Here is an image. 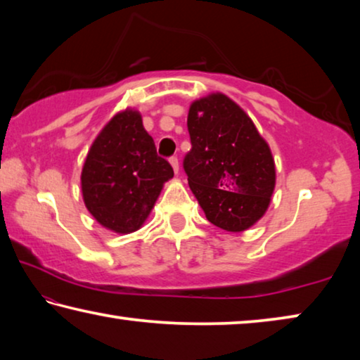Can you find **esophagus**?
I'll return each mask as SVG.
<instances>
[{"instance_id": "34e87169", "label": "esophagus", "mask_w": 360, "mask_h": 360, "mask_svg": "<svg viewBox=\"0 0 360 360\" xmlns=\"http://www.w3.org/2000/svg\"><path fill=\"white\" fill-rule=\"evenodd\" d=\"M169 163H172L174 173H178L179 172V160H178V157H169Z\"/></svg>"}]
</instances>
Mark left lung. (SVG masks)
Wrapping results in <instances>:
<instances>
[{"label": "left lung", "instance_id": "8db88e82", "mask_svg": "<svg viewBox=\"0 0 360 360\" xmlns=\"http://www.w3.org/2000/svg\"><path fill=\"white\" fill-rule=\"evenodd\" d=\"M187 129L192 149L182 162L206 219L243 231L265 214L275 191L271 150L248 114L224 94L193 101Z\"/></svg>", "mask_w": 360, "mask_h": 360}]
</instances>
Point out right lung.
<instances>
[{
  "instance_id": "obj_1",
  "label": "right lung",
  "mask_w": 360,
  "mask_h": 360,
  "mask_svg": "<svg viewBox=\"0 0 360 360\" xmlns=\"http://www.w3.org/2000/svg\"><path fill=\"white\" fill-rule=\"evenodd\" d=\"M173 174L172 165L157 155L141 115L125 109L108 122L85 158L84 203L103 227L131 233L148 219Z\"/></svg>"
}]
</instances>
